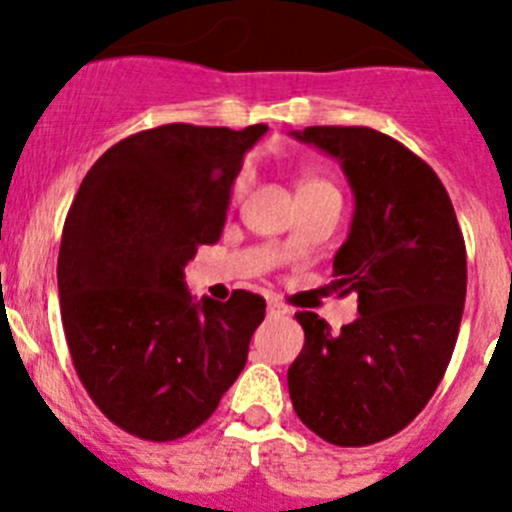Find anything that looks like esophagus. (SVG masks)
<instances>
[{
  "label": "esophagus",
  "mask_w": 512,
  "mask_h": 512,
  "mask_svg": "<svg viewBox=\"0 0 512 512\" xmlns=\"http://www.w3.org/2000/svg\"><path fill=\"white\" fill-rule=\"evenodd\" d=\"M266 312H269V318H284V315H289V307L282 305L279 300H269Z\"/></svg>",
  "instance_id": "1"
}]
</instances>
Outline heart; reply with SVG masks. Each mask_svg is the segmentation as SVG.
<instances>
[{
  "label": "heart",
  "mask_w": 512,
  "mask_h": 512,
  "mask_svg": "<svg viewBox=\"0 0 512 512\" xmlns=\"http://www.w3.org/2000/svg\"><path fill=\"white\" fill-rule=\"evenodd\" d=\"M320 187H330L325 179H318V176H305L300 182V187H297V192H307V189H320ZM246 192V179H238V184H235V194H243Z\"/></svg>",
  "instance_id": "1"
}]
</instances>
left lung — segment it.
Listing matches in <instances>:
<instances>
[{"instance_id":"obj_1","label":"left lung","mask_w":512,"mask_h":512,"mask_svg":"<svg viewBox=\"0 0 512 512\" xmlns=\"http://www.w3.org/2000/svg\"><path fill=\"white\" fill-rule=\"evenodd\" d=\"M292 135L338 158L354 192L333 289L359 295V318L333 333L297 312L305 346L287 372L289 397L323 441L369 446L400 433L449 366L467 297L464 235L436 171L390 135L338 125Z\"/></svg>"}]
</instances>
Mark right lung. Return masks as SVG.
Masks as SVG:
<instances>
[{"label":"right lung","instance_id":"obj_1","mask_svg":"<svg viewBox=\"0 0 512 512\" xmlns=\"http://www.w3.org/2000/svg\"><path fill=\"white\" fill-rule=\"evenodd\" d=\"M266 130H143L104 151L76 192L58 251L63 333L81 384L122 431L187 436L246 366L264 297L197 302L184 266L220 241L230 187Z\"/></svg>","mask_w":512,"mask_h":512}]
</instances>
